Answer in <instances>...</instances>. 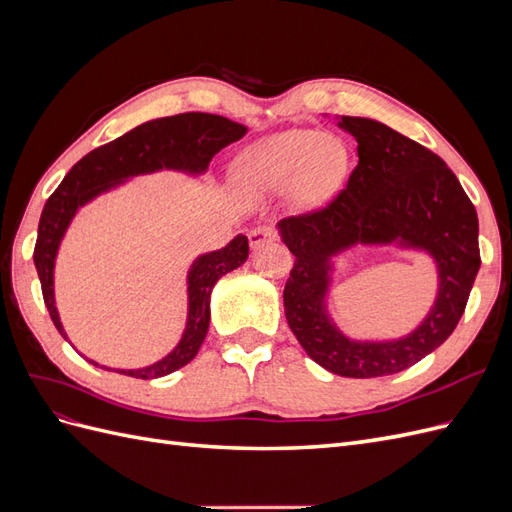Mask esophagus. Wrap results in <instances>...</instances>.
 Returning <instances> with one entry per match:
<instances>
[{"instance_id":"obj_1","label":"esophagus","mask_w":512,"mask_h":512,"mask_svg":"<svg viewBox=\"0 0 512 512\" xmlns=\"http://www.w3.org/2000/svg\"><path fill=\"white\" fill-rule=\"evenodd\" d=\"M247 239H250L252 250H260L262 245L273 241V228L271 226H258V228L250 230V235H247Z\"/></svg>"}]
</instances>
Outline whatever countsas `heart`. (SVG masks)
<instances>
[{
    "mask_svg": "<svg viewBox=\"0 0 512 512\" xmlns=\"http://www.w3.org/2000/svg\"><path fill=\"white\" fill-rule=\"evenodd\" d=\"M348 153L327 132L292 130L275 134L241 158V179L250 190H286L299 183L305 200L327 196L344 177Z\"/></svg>",
    "mask_w": 512,
    "mask_h": 512,
    "instance_id": "b5f03b06",
    "label": "heart"
}]
</instances>
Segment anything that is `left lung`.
I'll use <instances>...</instances> for the list:
<instances>
[{"mask_svg":"<svg viewBox=\"0 0 512 512\" xmlns=\"http://www.w3.org/2000/svg\"><path fill=\"white\" fill-rule=\"evenodd\" d=\"M339 128L359 143V164L346 188L327 207L277 224L294 254L284 312L303 350L331 374L391 376L425 359L455 331L480 269L478 218L453 170L427 147L365 117H342ZM356 242H397L437 260V303L412 334L389 343H359L328 318L323 297L330 260Z\"/></svg>","mask_w":512,"mask_h":512,"instance_id":"8db88e82","label":"left lung"}]
</instances>
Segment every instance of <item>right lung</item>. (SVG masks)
Listing matches in <instances>:
<instances>
[{
    "instance_id": "obj_1",
    "label": "right lung",
    "mask_w": 512,
    "mask_h": 512,
    "mask_svg": "<svg viewBox=\"0 0 512 512\" xmlns=\"http://www.w3.org/2000/svg\"><path fill=\"white\" fill-rule=\"evenodd\" d=\"M245 132L247 128L241 123L220 115L181 113L141 123V126L115 138V141L89 151L83 160L70 168V173L59 183V188L46 200L34 247V265L40 277L44 305L64 339H68V335L61 327L55 307L53 271L59 243L64 239L79 207L87 205L89 200H94L102 192L115 188L128 177L156 173L162 168L181 170V173L190 175L205 173L215 153L239 141ZM247 254H250L247 237L237 235L222 250L198 256L188 273V322H185V331L175 350L149 367L115 369L117 374L153 380L188 365L207 337L213 286L218 284L222 275L241 267L247 260Z\"/></svg>"
}]
</instances>
